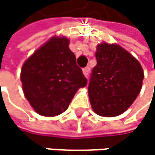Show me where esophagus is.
Here are the masks:
<instances>
[{
	"mask_svg": "<svg viewBox=\"0 0 155 155\" xmlns=\"http://www.w3.org/2000/svg\"><path fill=\"white\" fill-rule=\"evenodd\" d=\"M89 71H90V70H89V68H84V70H83V73H84V75L86 77H88V75H89Z\"/></svg>",
	"mask_w": 155,
	"mask_h": 155,
	"instance_id": "1",
	"label": "esophagus"
}]
</instances>
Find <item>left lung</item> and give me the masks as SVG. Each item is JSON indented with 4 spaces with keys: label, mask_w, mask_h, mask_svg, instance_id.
Instances as JSON below:
<instances>
[{
    "label": "left lung",
    "mask_w": 155,
    "mask_h": 155,
    "mask_svg": "<svg viewBox=\"0 0 155 155\" xmlns=\"http://www.w3.org/2000/svg\"><path fill=\"white\" fill-rule=\"evenodd\" d=\"M96 58L88 85L90 104L97 115L118 116L132 105L141 90L142 67L117 44L97 45Z\"/></svg>",
    "instance_id": "8db88e82"
}]
</instances>
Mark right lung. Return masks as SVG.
Returning <instances> with one entry per match:
<instances>
[{
  "mask_svg": "<svg viewBox=\"0 0 155 155\" xmlns=\"http://www.w3.org/2000/svg\"><path fill=\"white\" fill-rule=\"evenodd\" d=\"M69 45L67 37L53 36L22 66L25 97L40 115H59L68 109L77 90L87 84Z\"/></svg>",
  "mask_w": 155,
  "mask_h": 155,
  "instance_id": "right-lung-1",
  "label": "right lung"
}]
</instances>
